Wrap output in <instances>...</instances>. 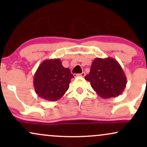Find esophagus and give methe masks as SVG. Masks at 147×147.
<instances>
[{"label":"esophagus","instance_id":"34e87169","mask_svg":"<svg viewBox=\"0 0 147 147\" xmlns=\"http://www.w3.org/2000/svg\"><path fill=\"white\" fill-rule=\"evenodd\" d=\"M75 76H80V77H85L86 76V73L84 72H82V73L81 74H78V75H75Z\"/></svg>","mask_w":147,"mask_h":147}]
</instances>
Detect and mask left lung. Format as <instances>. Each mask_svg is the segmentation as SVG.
<instances>
[{"mask_svg": "<svg viewBox=\"0 0 147 147\" xmlns=\"http://www.w3.org/2000/svg\"><path fill=\"white\" fill-rule=\"evenodd\" d=\"M85 79L90 82L93 90L105 99L121 95L127 83L121 65L117 60L110 57L95 58Z\"/></svg>", "mask_w": 147, "mask_h": 147, "instance_id": "left-lung-1", "label": "left lung"}]
</instances>
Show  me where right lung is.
<instances>
[{
  "instance_id": "1",
  "label": "right lung",
  "mask_w": 147,
  "mask_h": 147,
  "mask_svg": "<svg viewBox=\"0 0 147 147\" xmlns=\"http://www.w3.org/2000/svg\"><path fill=\"white\" fill-rule=\"evenodd\" d=\"M74 76L69 68L62 65L59 59L43 61L34 76L35 92L45 100H59L68 90Z\"/></svg>"
}]
</instances>
